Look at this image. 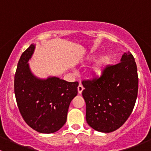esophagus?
Here are the masks:
<instances>
[{"label":"esophagus","mask_w":151,"mask_h":151,"mask_svg":"<svg viewBox=\"0 0 151 151\" xmlns=\"http://www.w3.org/2000/svg\"><path fill=\"white\" fill-rule=\"evenodd\" d=\"M77 90H78V93L80 94L82 93V92H83V91L84 90V88H83V86L81 84H80L78 85V87H77Z\"/></svg>","instance_id":"obj_1"}]
</instances>
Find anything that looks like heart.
I'll use <instances>...</instances> for the list:
<instances>
[{
	"label": "heart",
	"mask_w": 151,
	"mask_h": 151,
	"mask_svg": "<svg viewBox=\"0 0 151 151\" xmlns=\"http://www.w3.org/2000/svg\"><path fill=\"white\" fill-rule=\"evenodd\" d=\"M98 55H99L98 54L91 55L87 58V60H88V61L89 62L94 61V60L97 58ZM112 60V57L111 55L106 54L104 55H103L102 57L100 58V60L97 62L96 64L95 65V66H94L93 68L94 73H95L96 74H97V75H100V74H102L104 68H106V67L110 64Z\"/></svg>",
	"instance_id": "heart-1"
}]
</instances>
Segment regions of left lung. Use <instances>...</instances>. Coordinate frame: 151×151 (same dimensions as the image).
<instances>
[{
  "label": "left lung",
  "instance_id": "1",
  "mask_svg": "<svg viewBox=\"0 0 151 151\" xmlns=\"http://www.w3.org/2000/svg\"><path fill=\"white\" fill-rule=\"evenodd\" d=\"M88 124L100 132L119 129L132 114L138 93L137 68L130 52L104 68L99 78L82 82Z\"/></svg>",
  "mask_w": 151,
  "mask_h": 151
}]
</instances>
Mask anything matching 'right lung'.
Segmentation results:
<instances>
[{
	"label": "right lung",
	"instance_id": "add662e5",
	"mask_svg": "<svg viewBox=\"0 0 151 151\" xmlns=\"http://www.w3.org/2000/svg\"><path fill=\"white\" fill-rule=\"evenodd\" d=\"M34 50L35 45L32 44L17 63L14 76L17 104L30 127L39 133H54L66 122L68 106L77 95L79 83L56 77H36L28 65Z\"/></svg>",
	"mask_w": 151,
	"mask_h": 151
}]
</instances>
